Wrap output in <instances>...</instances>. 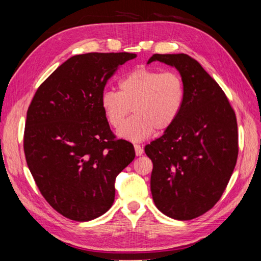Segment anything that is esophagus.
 <instances>
[{
	"instance_id": "1",
	"label": "esophagus",
	"mask_w": 261,
	"mask_h": 261,
	"mask_svg": "<svg viewBox=\"0 0 261 261\" xmlns=\"http://www.w3.org/2000/svg\"><path fill=\"white\" fill-rule=\"evenodd\" d=\"M135 151L137 156H141L143 153V148L140 145H135Z\"/></svg>"
}]
</instances>
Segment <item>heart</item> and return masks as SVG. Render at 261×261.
<instances>
[{
  "mask_svg": "<svg viewBox=\"0 0 261 261\" xmlns=\"http://www.w3.org/2000/svg\"><path fill=\"white\" fill-rule=\"evenodd\" d=\"M118 86L119 92L102 93L101 108L109 124L120 126L119 136L131 141L147 139L154 129H170L184 105V80L176 71L136 68L122 77ZM131 107L135 115L125 122Z\"/></svg>",
  "mask_w": 261,
  "mask_h": 261,
  "instance_id": "heart-1",
  "label": "heart"
}]
</instances>
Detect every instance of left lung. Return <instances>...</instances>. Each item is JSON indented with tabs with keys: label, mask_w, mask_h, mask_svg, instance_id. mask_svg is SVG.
I'll return each instance as SVG.
<instances>
[{
	"label": "left lung",
	"mask_w": 261,
	"mask_h": 261,
	"mask_svg": "<svg viewBox=\"0 0 261 261\" xmlns=\"http://www.w3.org/2000/svg\"><path fill=\"white\" fill-rule=\"evenodd\" d=\"M179 70L185 99L175 124L145 147L153 164L150 187L158 210L192 220L219 202L237 164L238 123L222 88L185 54H154L148 60Z\"/></svg>",
	"instance_id": "8db88e82"
}]
</instances>
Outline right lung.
<instances>
[{"label":"right lung","instance_id":"obj_1","mask_svg":"<svg viewBox=\"0 0 261 261\" xmlns=\"http://www.w3.org/2000/svg\"><path fill=\"white\" fill-rule=\"evenodd\" d=\"M130 53H88L66 60L38 87L27 112L25 160L49 205L74 221L112 206L115 178L132 160V143L118 139L101 108L105 85Z\"/></svg>","mask_w":261,"mask_h":261}]
</instances>
